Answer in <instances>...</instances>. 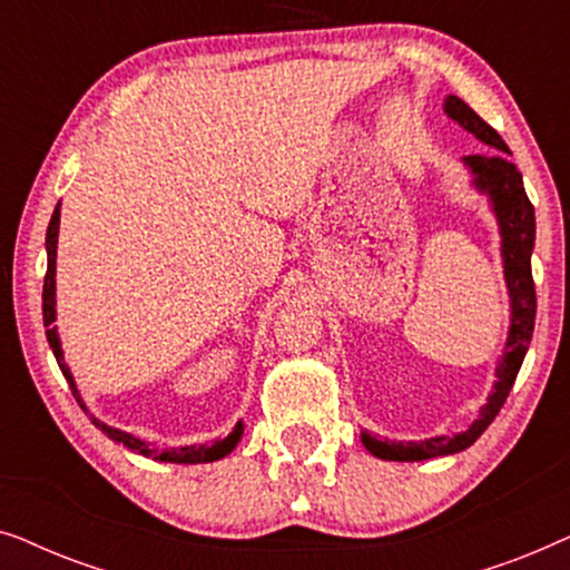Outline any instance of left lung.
I'll use <instances>...</instances> for the list:
<instances>
[{
    "label": "left lung",
    "instance_id": "left-lung-1",
    "mask_svg": "<svg viewBox=\"0 0 570 570\" xmlns=\"http://www.w3.org/2000/svg\"><path fill=\"white\" fill-rule=\"evenodd\" d=\"M443 111L449 119H454L459 127H464L470 135L480 139L482 145L493 147L480 155H466L464 166L472 170V184L482 194H488L493 205L498 228H501V254H503V275L505 287L511 298V326L509 340H505L503 355L495 365V384L488 396V404L480 410V417L466 428L464 433L456 435H435L425 441H379L368 431L361 433L363 446L373 456L389 459V462H423L433 456H449L456 451L470 449L474 441L485 433V428L493 423L501 412L505 396H509L517 373L524 363L529 350V340L534 332V314H537V293L532 279V248H534V207L524 191L519 168L511 163V150L503 142L501 135L482 121L462 98L449 96L443 104Z\"/></svg>",
    "mask_w": 570,
    "mask_h": 570
}]
</instances>
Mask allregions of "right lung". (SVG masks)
Instances as JSON below:
<instances>
[{"label": "right lung", "instance_id": "right-lung-1", "mask_svg": "<svg viewBox=\"0 0 570 570\" xmlns=\"http://www.w3.org/2000/svg\"><path fill=\"white\" fill-rule=\"evenodd\" d=\"M57 240H59V205L53 209L51 215V223H49V230H46V254H49V267H46V277H43V326H49L46 330V340H49V345L53 350V357H57L61 373H65L69 389H72L75 400L80 407L85 410V404L80 400V392H77L75 386V379L72 373H69V365L65 363V353H61V342H59V334H57V326L53 324V318H57ZM92 423L96 428H100L108 439L116 441V443H124V446L137 451V454L142 456H150L155 462H174V464H205V462H217V459L228 456L233 449H236V443L240 441V435H244V423H236V428L225 435V439H217L213 443H199V446H181V449H153L150 443L135 439L131 433H124L119 428H111L106 423H100V420L92 417Z\"/></svg>", "mask_w": 570, "mask_h": 570}]
</instances>
